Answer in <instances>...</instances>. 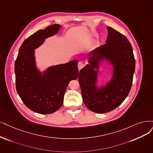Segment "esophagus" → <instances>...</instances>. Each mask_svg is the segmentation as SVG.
<instances>
[{
  "mask_svg": "<svg viewBox=\"0 0 153 153\" xmlns=\"http://www.w3.org/2000/svg\"><path fill=\"white\" fill-rule=\"evenodd\" d=\"M84 67V64H83V62H78V69H81L82 68Z\"/></svg>",
  "mask_w": 153,
  "mask_h": 153,
  "instance_id": "1",
  "label": "esophagus"
}]
</instances>
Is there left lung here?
<instances>
[{"mask_svg":"<svg viewBox=\"0 0 153 153\" xmlns=\"http://www.w3.org/2000/svg\"><path fill=\"white\" fill-rule=\"evenodd\" d=\"M107 30L106 43L89 53V64L79 71L78 77L84 105L98 114L114 110L125 100L131 89L135 66L133 50L127 38L111 27ZM102 61L112 65L113 74L105 86L98 88L97 76Z\"/></svg>","mask_w":153,"mask_h":153,"instance_id":"obj_1","label":"left lung"}]
</instances>
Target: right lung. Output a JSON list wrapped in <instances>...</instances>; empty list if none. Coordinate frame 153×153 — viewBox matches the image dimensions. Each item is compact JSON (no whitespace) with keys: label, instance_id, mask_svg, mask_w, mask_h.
Returning a JSON list of instances; mask_svg holds the SVG:
<instances>
[{"label":"right lung","instance_id":"add662e5","mask_svg":"<svg viewBox=\"0 0 153 153\" xmlns=\"http://www.w3.org/2000/svg\"><path fill=\"white\" fill-rule=\"evenodd\" d=\"M60 29L59 25H53L26 38L15 62L17 92L28 108L40 114L58 110L63 104L68 84L78 77V62L76 60L50 66L43 72L36 66L35 50Z\"/></svg>","mask_w":153,"mask_h":153}]
</instances>
